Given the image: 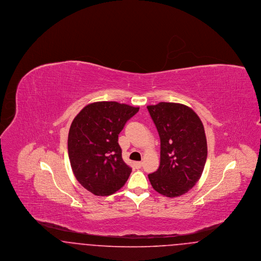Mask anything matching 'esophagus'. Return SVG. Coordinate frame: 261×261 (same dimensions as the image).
Returning <instances> with one entry per match:
<instances>
[{
    "mask_svg": "<svg viewBox=\"0 0 261 261\" xmlns=\"http://www.w3.org/2000/svg\"><path fill=\"white\" fill-rule=\"evenodd\" d=\"M134 165H135V167H136L137 169H139V168H141V167H142V165H143V162H134Z\"/></svg>",
    "mask_w": 261,
    "mask_h": 261,
    "instance_id": "esophagus-1",
    "label": "esophagus"
}]
</instances>
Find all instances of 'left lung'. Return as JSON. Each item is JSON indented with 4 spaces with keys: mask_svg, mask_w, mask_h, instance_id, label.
Returning a JSON list of instances; mask_svg holds the SVG:
<instances>
[{
    "mask_svg": "<svg viewBox=\"0 0 261 261\" xmlns=\"http://www.w3.org/2000/svg\"><path fill=\"white\" fill-rule=\"evenodd\" d=\"M147 108L161 138V164L148 175L149 182L162 196H182L197 184L205 165L203 125L198 114L182 103L162 101Z\"/></svg>",
    "mask_w": 261,
    "mask_h": 261,
    "instance_id": "left-lung-1",
    "label": "left lung"
}]
</instances>
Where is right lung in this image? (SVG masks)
Segmentation results:
<instances>
[{
	"instance_id": "add662e5",
	"label": "right lung",
	"mask_w": 261,
	"mask_h": 261,
	"mask_svg": "<svg viewBox=\"0 0 261 261\" xmlns=\"http://www.w3.org/2000/svg\"><path fill=\"white\" fill-rule=\"evenodd\" d=\"M139 108L97 101L75 116L68 133L70 165L77 181L96 196H110L124 186L132 169L123 162L118 135Z\"/></svg>"
}]
</instances>
